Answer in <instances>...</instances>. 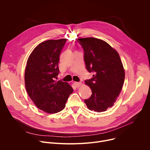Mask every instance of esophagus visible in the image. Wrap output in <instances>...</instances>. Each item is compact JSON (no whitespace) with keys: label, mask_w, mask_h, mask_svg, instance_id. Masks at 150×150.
Masks as SVG:
<instances>
[{"label":"esophagus","mask_w":150,"mask_h":150,"mask_svg":"<svg viewBox=\"0 0 150 150\" xmlns=\"http://www.w3.org/2000/svg\"><path fill=\"white\" fill-rule=\"evenodd\" d=\"M81 84H82L81 82H74L75 86L76 87H77V88L81 86Z\"/></svg>","instance_id":"obj_1"}]
</instances>
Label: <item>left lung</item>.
<instances>
[{
	"label": "left lung",
	"instance_id": "8db88e82",
	"mask_svg": "<svg viewBox=\"0 0 150 150\" xmlns=\"http://www.w3.org/2000/svg\"><path fill=\"white\" fill-rule=\"evenodd\" d=\"M84 51V61L93 77L85 83L92 91L89 99L85 100L88 109L104 112L111 108L121 92L125 81V69L117 52L101 39L79 38Z\"/></svg>",
	"mask_w": 150,
	"mask_h": 150
}]
</instances>
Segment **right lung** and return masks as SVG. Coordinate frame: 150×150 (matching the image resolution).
Segmentation results:
<instances>
[{
  "label": "right lung",
  "mask_w": 150,
  "mask_h": 150,
  "mask_svg": "<svg viewBox=\"0 0 150 150\" xmlns=\"http://www.w3.org/2000/svg\"><path fill=\"white\" fill-rule=\"evenodd\" d=\"M67 39L42 42L33 50L27 62L25 85L35 105L47 113H56L65 108L72 93L70 84L54 78L58 75L59 56Z\"/></svg>",
  "instance_id": "right-lung-1"
}]
</instances>
